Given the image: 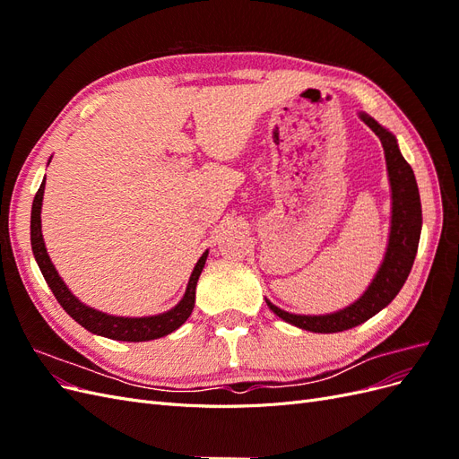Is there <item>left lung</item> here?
Listing matches in <instances>:
<instances>
[{
	"instance_id": "8db88e82",
	"label": "left lung",
	"mask_w": 459,
	"mask_h": 459,
	"mask_svg": "<svg viewBox=\"0 0 459 459\" xmlns=\"http://www.w3.org/2000/svg\"><path fill=\"white\" fill-rule=\"evenodd\" d=\"M359 118L368 124L383 143L388 182H391L393 191L391 233H388L386 253L379 272L375 273L366 293L352 302L351 307L324 316H300L277 308L275 304L266 299L270 310L275 316H280L290 325L314 333H339L344 329H352L381 312L398 295L402 285L406 283L420 245L421 201L411 166L402 157L396 137L391 132L366 113H359Z\"/></svg>"
}]
</instances>
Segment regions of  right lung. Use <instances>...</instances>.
I'll return each instance as SVG.
<instances>
[{"label": "right lung", "mask_w": 459, "mask_h": 459, "mask_svg": "<svg viewBox=\"0 0 459 459\" xmlns=\"http://www.w3.org/2000/svg\"><path fill=\"white\" fill-rule=\"evenodd\" d=\"M44 189H46V184L41 182L32 203V214H30L32 253L41 270V275L46 277L49 289L53 290L55 299L59 300L65 312L71 316L74 322H78L82 327H86L90 333H95V335L108 337L113 341H128V342L160 339L164 335H169V333L176 331L179 325L186 324V319L193 312V307H195V289H197L199 275L204 268L208 251L203 253V256L195 264V268H193L184 299L169 312L159 314V316H147V317H122V316H110L95 308H90L84 302H80L71 290H68V287L59 277L57 270H55L53 262L46 251L44 235H41V216H39L41 201H44Z\"/></svg>", "instance_id": "right-lung-1"}]
</instances>
